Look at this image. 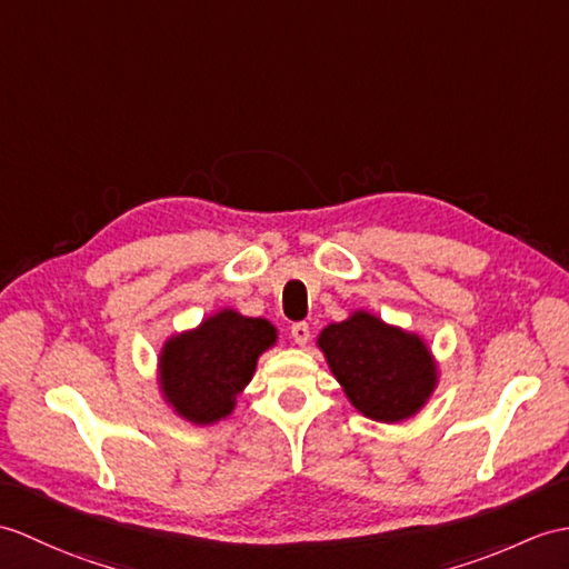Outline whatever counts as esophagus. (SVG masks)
<instances>
[{
    "label": "esophagus",
    "instance_id": "esophagus-1",
    "mask_svg": "<svg viewBox=\"0 0 569 569\" xmlns=\"http://www.w3.org/2000/svg\"><path fill=\"white\" fill-rule=\"evenodd\" d=\"M290 337H293L296 345L306 347L310 341V325L308 322H296L293 327H290Z\"/></svg>",
    "mask_w": 569,
    "mask_h": 569
}]
</instances>
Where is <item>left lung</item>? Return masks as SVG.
<instances>
[{
    "instance_id": "left-lung-1",
    "label": "left lung",
    "mask_w": 569,
    "mask_h": 569,
    "mask_svg": "<svg viewBox=\"0 0 569 569\" xmlns=\"http://www.w3.org/2000/svg\"><path fill=\"white\" fill-rule=\"evenodd\" d=\"M317 347L351 405L368 419L392 425L412 417L436 388V363L425 341L376 315L353 312L325 327Z\"/></svg>"
}]
</instances>
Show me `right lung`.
Returning <instances> with one entry per match:
<instances>
[{"label":"right lung","mask_w":569,"mask_h":569,"mask_svg":"<svg viewBox=\"0 0 569 569\" xmlns=\"http://www.w3.org/2000/svg\"><path fill=\"white\" fill-rule=\"evenodd\" d=\"M273 341L271 322L234 310H222L191 332L171 337L160 356L167 402L193 425L228 417L237 395L252 380L257 359Z\"/></svg>","instance_id":"obj_1"}]
</instances>
